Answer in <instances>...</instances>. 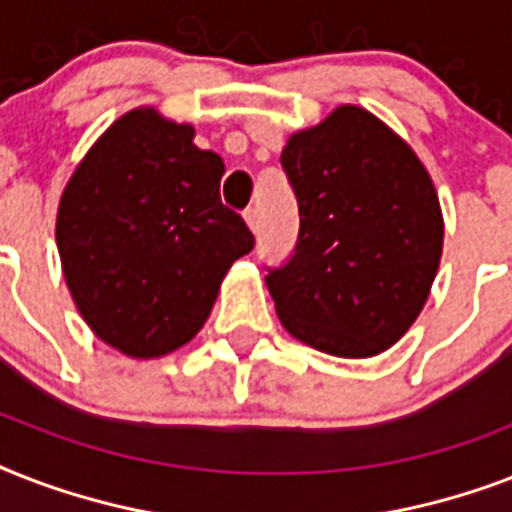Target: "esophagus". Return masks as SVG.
Here are the masks:
<instances>
[{
  "label": "esophagus",
  "mask_w": 512,
  "mask_h": 512,
  "mask_svg": "<svg viewBox=\"0 0 512 512\" xmlns=\"http://www.w3.org/2000/svg\"><path fill=\"white\" fill-rule=\"evenodd\" d=\"M244 220L252 231H257V225H260V215H257V207H247L244 209Z\"/></svg>",
  "instance_id": "34e87169"
}]
</instances>
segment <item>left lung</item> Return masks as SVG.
<instances>
[{
	"label": "left lung",
	"instance_id": "left-lung-1",
	"mask_svg": "<svg viewBox=\"0 0 512 512\" xmlns=\"http://www.w3.org/2000/svg\"><path fill=\"white\" fill-rule=\"evenodd\" d=\"M300 212L292 255L268 268L281 324L311 348L377 356L420 316L444 220L436 188L396 132L340 106L281 151Z\"/></svg>",
	"mask_w": 512,
	"mask_h": 512
}]
</instances>
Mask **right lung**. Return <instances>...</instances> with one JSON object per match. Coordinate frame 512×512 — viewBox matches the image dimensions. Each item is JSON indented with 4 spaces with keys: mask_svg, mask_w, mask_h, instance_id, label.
I'll use <instances>...</instances> for the list:
<instances>
[{
    "mask_svg": "<svg viewBox=\"0 0 512 512\" xmlns=\"http://www.w3.org/2000/svg\"><path fill=\"white\" fill-rule=\"evenodd\" d=\"M223 159L191 124L154 108L122 116L90 148L58 209L66 284L90 329L132 358L180 348L255 236L220 201Z\"/></svg>",
    "mask_w": 512,
    "mask_h": 512,
    "instance_id": "add662e5",
    "label": "right lung"
}]
</instances>
